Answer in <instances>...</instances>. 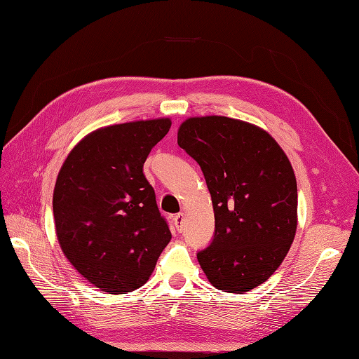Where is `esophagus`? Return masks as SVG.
<instances>
[{"mask_svg":"<svg viewBox=\"0 0 359 359\" xmlns=\"http://www.w3.org/2000/svg\"><path fill=\"white\" fill-rule=\"evenodd\" d=\"M172 222H174V226H176V229L180 232V231H182V228H183V214H182V212H179L177 215H174Z\"/></svg>","mask_w":359,"mask_h":359,"instance_id":"34e87169","label":"esophagus"}]
</instances>
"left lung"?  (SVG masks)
I'll use <instances>...</instances> for the list:
<instances>
[{
	"instance_id": "8db88e82",
	"label": "left lung",
	"mask_w": 359,
	"mask_h": 359,
	"mask_svg": "<svg viewBox=\"0 0 359 359\" xmlns=\"http://www.w3.org/2000/svg\"><path fill=\"white\" fill-rule=\"evenodd\" d=\"M177 144L203 171L215 234L197 254L211 285L248 292L268 280L297 232V179L286 153L268 131L226 116L182 122Z\"/></svg>"
}]
</instances>
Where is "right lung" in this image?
Instances as JSON below:
<instances>
[{
	"label": "right lung",
	"mask_w": 359,
	"mask_h": 359,
	"mask_svg": "<svg viewBox=\"0 0 359 359\" xmlns=\"http://www.w3.org/2000/svg\"><path fill=\"white\" fill-rule=\"evenodd\" d=\"M170 118L108 125L74 147L53 191L56 237L64 255L107 294L144 286L171 232L144 174Z\"/></svg>",
	"instance_id": "right-lung-1"
}]
</instances>
